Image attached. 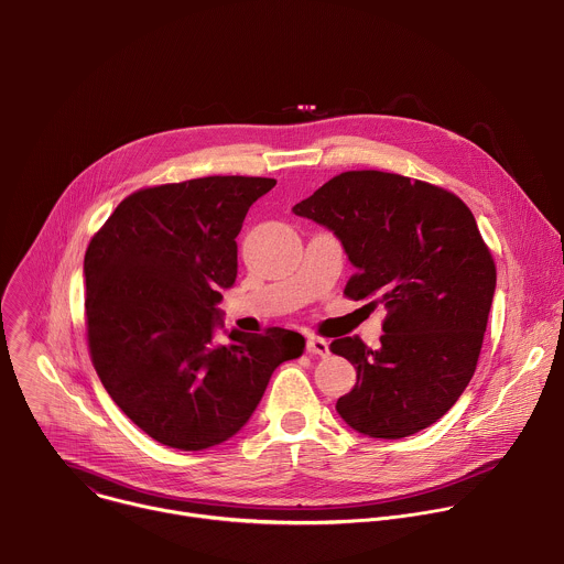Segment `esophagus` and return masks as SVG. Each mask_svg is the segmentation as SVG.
<instances>
[{
    "label": "esophagus",
    "instance_id": "obj_1",
    "mask_svg": "<svg viewBox=\"0 0 564 564\" xmlns=\"http://www.w3.org/2000/svg\"><path fill=\"white\" fill-rule=\"evenodd\" d=\"M305 348H307V352L314 355V357H328V355H330L328 341L321 339V337H310L307 344H305Z\"/></svg>",
    "mask_w": 564,
    "mask_h": 564
}]
</instances>
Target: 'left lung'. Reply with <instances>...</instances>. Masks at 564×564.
<instances>
[{
    "mask_svg": "<svg viewBox=\"0 0 564 564\" xmlns=\"http://www.w3.org/2000/svg\"><path fill=\"white\" fill-rule=\"evenodd\" d=\"M326 225L355 265L344 294L388 310L379 348L330 344L357 370L337 413L355 431L399 440L435 424L468 386L496 292V263L470 209L424 181L344 172L292 207Z\"/></svg>",
    "mask_w": 564,
    "mask_h": 564,
    "instance_id": "8db88e82",
    "label": "left lung"
}]
</instances>
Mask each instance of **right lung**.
Listing matches in <instances>:
<instances>
[{"instance_id":"right-lung-1","label":"right lung","mask_w":564,"mask_h":564,"mask_svg":"<svg viewBox=\"0 0 564 564\" xmlns=\"http://www.w3.org/2000/svg\"><path fill=\"white\" fill-rule=\"evenodd\" d=\"M274 178L207 176L127 196L85 254L87 341L120 411L155 442L203 451L252 417L274 368L303 355L299 333L220 326L236 281V236Z\"/></svg>"}]
</instances>
